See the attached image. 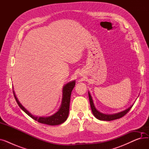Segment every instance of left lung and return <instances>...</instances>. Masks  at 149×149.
<instances>
[{"label": "left lung", "mask_w": 149, "mask_h": 149, "mask_svg": "<svg viewBox=\"0 0 149 149\" xmlns=\"http://www.w3.org/2000/svg\"><path fill=\"white\" fill-rule=\"evenodd\" d=\"M88 94H89V101H90V104H91V109H92V112L93 115L95 116V118H97V119H98L100 120L112 121V120H116V119H119V118H121V117L124 116L125 115H126L130 110L131 108L133 106V105H132L130 107L127 109L126 110H125V111H124L123 112H121L120 113H118L112 114V115L104 114V113L100 112L99 111H98L97 110L94 104H93V100H92V97H91L89 92H88Z\"/></svg>", "instance_id": "1"}]
</instances>
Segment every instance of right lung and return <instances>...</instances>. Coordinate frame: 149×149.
Returning a JSON list of instances; mask_svg holds the SVG:
<instances>
[{
    "label": "right lung",
    "instance_id": "obj_1",
    "mask_svg": "<svg viewBox=\"0 0 149 149\" xmlns=\"http://www.w3.org/2000/svg\"><path fill=\"white\" fill-rule=\"evenodd\" d=\"M75 81H73L68 83L63 88V99L60 109L56 113L48 117H37L33 116L20 103L16 96L15 95L14 91L13 93L15 101H16V102L17 103L19 107L28 115H29L31 118H32L33 120L38 121L40 123L50 125V126H56V125H58L64 123L67 120L69 111L70 95H71V92L73 88L75 86Z\"/></svg>",
    "mask_w": 149,
    "mask_h": 149
}]
</instances>
